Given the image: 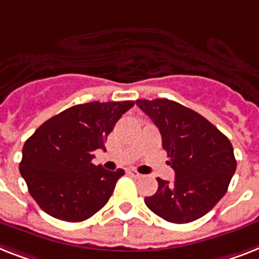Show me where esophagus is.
Segmentation results:
<instances>
[{
    "instance_id": "34e87169",
    "label": "esophagus",
    "mask_w": 259,
    "mask_h": 259,
    "mask_svg": "<svg viewBox=\"0 0 259 259\" xmlns=\"http://www.w3.org/2000/svg\"><path fill=\"white\" fill-rule=\"evenodd\" d=\"M127 173L130 174V176H132V177H134V178H141L142 177V174H140L138 173V171H137V170H129V171H127Z\"/></svg>"
}]
</instances>
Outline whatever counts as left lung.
<instances>
[{
  "mask_svg": "<svg viewBox=\"0 0 259 259\" xmlns=\"http://www.w3.org/2000/svg\"><path fill=\"white\" fill-rule=\"evenodd\" d=\"M162 137V148L176 171L174 182L157 178L158 190L145 203L158 217L189 224L217 205L237 169L232 142L207 119L184 105L166 100H137Z\"/></svg>",
  "mask_w": 259,
  "mask_h": 259,
  "instance_id": "8db88e82",
  "label": "left lung"
}]
</instances>
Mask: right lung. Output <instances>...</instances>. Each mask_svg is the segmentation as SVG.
I'll return each mask as SVG.
<instances>
[{"instance_id": "obj_1", "label": "right lung", "mask_w": 259, "mask_h": 259, "mask_svg": "<svg viewBox=\"0 0 259 259\" xmlns=\"http://www.w3.org/2000/svg\"><path fill=\"white\" fill-rule=\"evenodd\" d=\"M134 101L89 102L71 106L42 123L27 138L20 163L29 193L45 213L81 222L106 205L122 177L92 163L104 142Z\"/></svg>"}]
</instances>
